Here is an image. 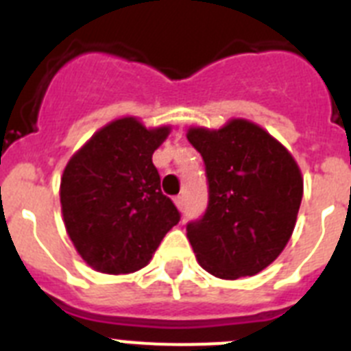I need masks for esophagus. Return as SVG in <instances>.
<instances>
[{
	"label": "esophagus",
	"mask_w": 351,
	"mask_h": 351,
	"mask_svg": "<svg viewBox=\"0 0 351 351\" xmlns=\"http://www.w3.org/2000/svg\"><path fill=\"white\" fill-rule=\"evenodd\" d=\"M173 202H176V206H178V209L181 210H184V197H181V195H179V197H176L173 198Z\"/></svg>",
	"instance_id": "1"
}]
</instances>
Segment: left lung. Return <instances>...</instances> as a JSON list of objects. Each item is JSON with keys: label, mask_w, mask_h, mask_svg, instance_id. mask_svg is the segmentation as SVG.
Listing matches in <instances>:
<instances>
[{"label": "left lung", "mask_w": 351, "mask_h": 351, "mask_svg": "<svg viewBox=\"0 0 351 351\" xmlns=\"http://www.w3.org/2000/svg\"><path fill=\"white\" fill-rule=\"evenodd\" d=\"M188 141L206 165L209 202L186 225L198 263L237 280L271 265L290 241L302 200L295 160L265 130L232 119L219 130L190 128Z\"/></svg>", "instance_id": "left-lung-1"}]
</instances>
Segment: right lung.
Segmentation results:
<instances>
[{"mask_svg":"<svg viewBox=\"0 0 351 351\" xmlns=\"http://www.w3.org/2000/svg\"><path fill=\"white\" fill-rule=\"evenodd\" d=\"M169 126L147 130L135 117L112 121L68 161L61 178V210L84 262L105 274L145 267L167 232L181 219L161 193L153 153Z\"/></svg>","mask_w":351,"mask_h":351,"instance_id":"obj_1","label":"right lung"}]
</instances>
